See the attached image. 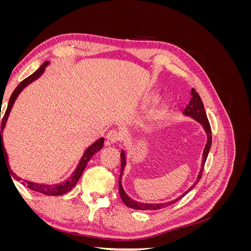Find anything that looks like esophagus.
<instances>
[{
	"label": "esophagus",
	"mask_w": 251,
	"mask_h": 251,
	"mask_svg": "<svg viewBox=\"0 0 251 251\" xmlns=\"http://www.w3.org/2000/svg\"><path fill=\"white\" fill-rule=\"evenodd\" d=\"M123 139V136L119 132H117L116 130H111L108 134H107V140L110 144H114L118 141H120Z\"/></svg>",
	"instance_id": "34e87169"
}]
</instances>
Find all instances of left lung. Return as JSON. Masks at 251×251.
<instances>
[{
    "label": "left lung",
    "instance_id": "8db88e82",
    "mask_svg": "<svg viewBox=\"0 0 251 251\" xmlns=\"http://www.w3.org/2000/svg\"><path fill=\"white\" fill-rule=\"evenodd\" d=\"M191 100H189L188 104L186 105V108L183 110V115L189 116L194 118L195 120L198 121L200 123L204 128L205 133L207 135V141L206 144H205V148L203 151V155H202V164H201V169L199 172L198 177H197V180L195 181V183L189 187L185 193L182 194L178 198L174 199L172 201L169 202H164V203H142V202H138V201H135L132 198L128 197L125 189L123 187V184H121V178H123V174L126 168V151L123 150L120 153V158H121V171H120V177L118 180V183H119V194L121 197V200L124 201V203L126 205L127 207H131L133 209H139V210H156V209H161L164 207H168L170 205L176 203L177 201H179L181 198H183V197L192 191V189L198 184V182L200 181L201 177H202V173L204 170V164L206 162V159L209 153V150L211 147V128H210V125H209V121L206 115V112L204 110V105L202 102L201 97L199 96V94L196 92L195 89H192L191 91Z\"/></svg>",
    "mask_w": 251,
    "mask_h": 251
}]
</instances>
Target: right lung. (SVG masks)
Returning <instances> with one entry per match:
<instances>
[{"mask_svg": "<svg viewBox=\"0 0 251 251\" xmlns=\"http://www.w3.org/2000/svg\"><path fill=\"white\" fill-rule=\"evenodd\" d=\"M48 65H49V62H45L33 74H31V75H30V76L25 78L16 88V90L13 91V93L10 96V100H9V102H8V107H7V110H6V112L4 114V117L2 119L1 133H0V162H1V160H3L5 162L7 168H8L11 176H13L14 178H16L19 181H21L23 179L18 177L17 175L10 170V166L8 164V155H7L5 147H4L2 133L4 131V127L6 126L7 119H8L10 111H11V109L13 107V103H14V101L17 100V98H18V96L20 95V93L23 91V89H25L29 85V83H31L35 79L41 77V75L45 71V68H46ZM0 118H1V116H0ZM103 142H104V138L101 137V138H100L98 140H96L93 144H91V146L85 151V153H83V155H82V157L80 159V161H79L78 165L76 166V169H75V171L73 172V174L67 180L62 182V183H58V184H41V183H35V182L27 181V180H24V181L22 182V183L24 184V185H27L28 188L32 189V191H34V192L41 193V194L47 195V196H60V195H64V194H66L68 192H70L71 189L75 186V184L77 183V181L79 180L82 172L85 171L88 162L90 161V159L92 158L97 153L98 151H100L103 148Z\"/></svg>", "mask_w": 251, "mask_h": 251, "instance_id": "1", "label": "right lung"}]
</instances>
